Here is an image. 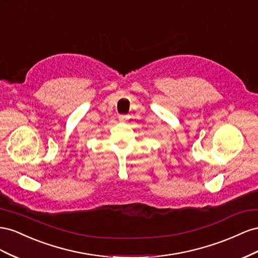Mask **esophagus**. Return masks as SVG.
Returning a JSON list of instances; mask_svg holds the SVG:
<instances>
[{
  "label": "esophagus",
  "mask_w": 258,
  "mask_h": 258,
  "mask_svg": "<svg viewBox=\"0 0 258 258\" xmlns=\"http://www.w3.org/2000/svg\"><path fill=\"white\" fill-rule=\"evenodd\" d=\"M128 119H130L128 115H125V114H120V115H119V120H120L121 122H126Z\"/></svg>",
  "instance_id": "obj_1"
}]
</instances>
